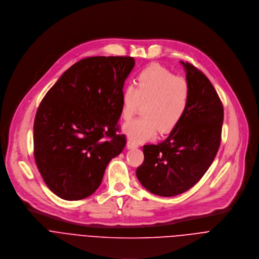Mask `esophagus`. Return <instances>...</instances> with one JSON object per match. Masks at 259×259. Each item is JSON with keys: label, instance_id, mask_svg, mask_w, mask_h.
<instances>
[{"label": "esophagus", "instance_id": "34e87169", "mask_svg": "<svg viewBox=\"0 0 259 259\" xmlns=\"http://www.w3.org/2000/svg\"><path fill=\"white\" fill-rule=\"evenodd\" d=\"M126 148L127 149H136V148H138V144H136L132 140H128L126 143Z\"/></svg>", "mask_w": 259, "mask_h": 259}]
</instances>
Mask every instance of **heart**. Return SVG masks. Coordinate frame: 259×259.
<instances>
[{"instance_id":"heart-1","label":"heart","mask_w":259,"mask_h":259,"mask_svg":"<svg viewBox=\"0 0 259 259\" xmlns=\"http://www.w3.org/2000/svg\"><path fill=\"white\" fill-rule=\"evenodd\" d=\"M191 99L187 79L177 76L159 64H151L141 70L136 88L127 85L121 95V117L127 121L141 107L143 117L125 123L123 134L136 143L156 138L158 132L166 134L184 118Z\"/></svg>"}]
</instances>
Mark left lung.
Masks as SVG:
<instances>
[{
  "label": "left lung",
  "mask_w": 259,
  "mask_h": 259,
  "mask_svg": "<svg viewBox=\"0 0 259 259\" xmlns=\"http://www.w3.org/2000/svg\"><path fill=\"white\" fill-rule=\"evenodd\" d=\"M191 87L188 110L163 142L143 147L144 162L137 178L149 192L171 197L195 186L213 162L221 145L222 101L206 75L183 62Z\"/></svg>",
  "instance_id": "left-lung-1"
}]
</instances>
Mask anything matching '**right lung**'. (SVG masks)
I'll use <instances>...</instances> for the list:
<instances>
[{
	"instance_id": "add662e5",
	"label": "right lung",
	"mask_w": 259,
	"mask_h": 259,
	"mask_svg": "<svg viewBox=\"0 0 259 259\" xmlns=\"http://www.w3.org/2000/svg\"><path fill=\"white\" fill-rule=\"evenodd\" d=\"M133 57H89L68 68L44 97L33 124L34 160L48 188L76 201L101 185L126 140L116 135Z\"/></svg>"
}]
</instances>
